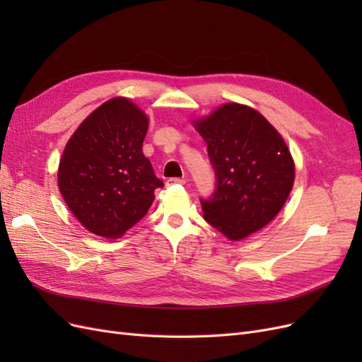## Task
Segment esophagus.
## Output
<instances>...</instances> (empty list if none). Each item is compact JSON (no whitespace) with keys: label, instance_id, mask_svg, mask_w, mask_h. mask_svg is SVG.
Returning a JSON list of instances; mask_svg holds the SVG:
<instances>
[{"label":"esophagus","instance_id":"1","mask_svg":"<svg viewBox=\"0 0 362 362\" xmlns=\"http://www.w3.org/2000/svg\"><path fill=\"white\" fill-rule=\"evenodd\" d=\"M185 182V180H182V178H169L168 181H166V184L168 185H175V184H184Z\"/></svg>","mask_w":362,"mask_h":362}]
</instances>
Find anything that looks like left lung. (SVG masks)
I'll return each mask as SVG.
<instances>
[{"instance_id": "8db88e82", "label": "left lung", "mask_w": 362, "mask_h": 362, "mask_svg": "<svg viewBox=\"0 0 362 362\" xmlns=\"http://www.w3.org/2000/svg\"><path fill=\"white\" fill-rule=\"evenodd\" d=\"M216 173V189L201 198L204 218L229 240H242L273 221L294 182L286 141L264 116L225 104L194 122Z\"/></svg>"}]
</instances>
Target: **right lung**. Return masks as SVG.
Masks as SVG:
<instances>
[{
    "label": "right lung",
    "mask_w": 362,
    "mask_h": 362,
    "mask_svg": "<svg viewBox=\"0 0 362 362\" xmlns=\"http://www.w3.org/2000/svg\"><path fill=\"white\" fill-rule=\"evenodd\" d=\"M148 117L125 98H113L83 120L59 166V189L90 233L117 238L144 217L163 181L141 145Z\"/></svg>",
    "instance_id": "right-lung-1"
}]
</instances>
